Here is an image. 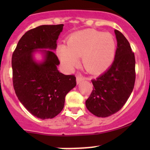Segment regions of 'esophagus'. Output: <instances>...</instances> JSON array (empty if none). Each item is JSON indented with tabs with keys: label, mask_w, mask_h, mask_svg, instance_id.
<instances>
[{
	"label": "esophagus",
	"mask_w": 150,
	"mask_h": 150,
	"mask_svg": "<svg viewBox=\"0 0 150 150\" xmlns=\"http://www.w3.org/2000/svg\"><path fill=\"white\" fill-rule=\"evenodd\" d=\"M84 80H85V78L83 76V75H77L76 81H77V83H78V84H79L81 82V81H84Z\"/></svg>",
	"instance_id": "1"
}]
</instances>
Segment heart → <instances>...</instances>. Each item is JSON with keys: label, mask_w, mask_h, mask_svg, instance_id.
<instances>
[{"label": "heart", "mask_w": 150, "mask_h": 150, "mask_svg": "<svg viewBox=\"0 0 150 150\" xmlns=\"http://www.w3.org/2000/svg\"><path fill=\"white\" fill-rule=\"evenodd\" d=\"M116 41L110 33L87 29L71 35L67 46L59 45L57 54L65 67L70 69L82 57L83 65L88 72L99 73L106 70L113 62Z\"/></svg>", "instance_id": "1"}]
</instances>
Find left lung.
I'll return each mask as SVG.
<instances>
[{"label": "left lung", "mask_w": 150, "mask_h": 150, "mask_svg": "<svg viewBox=\"0 0 150 150\" xmlns=\"http://www.w3.org/2000/svg\"><path fill=\"white\" fill-rule=\"evenodd\" d=\"M117 42L114 62L106 72L92 80L93 91L86 106L94 115L106 117L118 112L132 93L136 79L135 57L125 36L115 30Z\"/></svg>", "instance_id": "8db88e82"}]
</instances>
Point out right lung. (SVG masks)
Wrapping results in <instances>:
<instances>
[{
	"label": "right lung",
	"instance_id": "add662e5",
	"mask_svg": "<svg viewBox=\"0 0 150 150\" xmlns=\"http://www.w3.org/2000/svg\"><path fill=\"white\" fill-rule=\"evenodd\" d=\"M64 25H40L28 30L12 54L13 86L18 99L33 115L45 120L56 117L64 108L67 93L76 86L75 75L59 72L56 50ZM38 49L44 60L38 63ZM48 49V50H46Z\"/></svg>",
	"mask_w": 150,
	"mask_h": 150
}]
</instances>
